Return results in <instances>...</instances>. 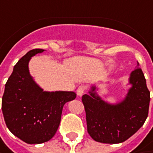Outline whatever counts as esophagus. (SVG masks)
Segmentation results:
<instances>
[{
  "instance_id": "34e87169",
  "label": "esophagus",
  "mask_w": 153,
  "mask_h": 153,
  "mask_svg": "<svg viewBox=\"0 0 153 153\" xmlns=\"http://www.w3.org/2000/svg\"><path fill=\"white\" fill-rule=\"evenodd\" d=\"M85 87L84 85H80L77 89V95L79 97H81L85 93Z\"/></svg>"
}]
</instances>
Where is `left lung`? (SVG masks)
<instances>
[{"mask_svg": "<svg viewBox=\"0 0 153 153\" xmlns=\"http://www.w3.org/2000/svg\"><path fill=\"white\" fill-rule=\"evenodd\" d=\"M127 94L116 103L103 100L96 84L82 97L87 131L97 142L118 144L127 140L143 126L148 116L150 91L142 70H134L128 77Z\"/></svg>", "mask_w": 153, "mask_h": 153, "instance_id": "1", "label": "left lung"}]
</instances>
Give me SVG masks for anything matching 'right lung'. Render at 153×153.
<instances>
[{"label":"right lung","instance_id":"obj_1","mask_svg":"<svg viewBox=\"0 0 153 153\" xmlns=\"http://www.w3.org/2000/svg\"><path fill=\"white\" fill-rule=\"evenodd\" d=\"M44 50H31L13 68L5 85L1 110L7 128L27 144L52 139L59 128L64 104L76 97L74 91H47L30 75L31 57Z\"/></svg>","mask_w":153,"mask_h":153}]
</instances>
